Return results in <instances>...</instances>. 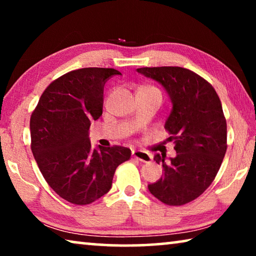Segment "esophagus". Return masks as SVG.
<instances>
[{"instance_id": "1", "label": "esophagus", "mask_w": 256, "mask_h": 256, "mask_svg": "<svg viewBox=\"0 0 256 256\" xmlns=\"http://www.w3.org/2000/svg\"><path fill=\"white\" fill-rule=\"evenodd\" d=\"M132 156L133 158L140 160L142 162H150L151 160H152V156L148 152H146V151H141V150H133Z\"/></svg>"}]
</instances>
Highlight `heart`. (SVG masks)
<instances>
[{"label": "heart", "instance_id": "1", "mask_svg": "<svg viewBox=\"0 0 256 256\" xmlns=\"http://www.w3.org/2000/svg\"><path fill=\"white\" fill-rule=\"evenodd\" d=\"M146 89H152V90H156L154 88H146Z\"/></svg>", "mask_w": 256, "mask_h": 256}]
</instances>
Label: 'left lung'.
I'll use <instances>...</instances> for the list:
<instances>
[{
  "label": "left lung",
  "instance_id": "8db88e82",
  "mask_svg": "<svg viewBox=\"0 0 256 256\" xmlns=\"http://www.w3.org/2000/svg\"><path fill=\"white\" fill-rule=\"evenodd\" d=\"M157 81L170 96L172 112L164 128L174 140L176 157L156 154L164 175L149 184L150 193L168 206L196 200L214 182L227 150V124L222 102L209 82L180 66L136 68Z\"/></svg>",
  "mask_w": 256,
  "mask_h": 256
}]
</instances>
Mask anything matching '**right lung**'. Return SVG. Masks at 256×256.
<instances>
[{"mask_svg": "<svg viewBox=\"0 0 256 256\" xmlns=\"http://www.w3.org/2000/svg\"><path fill=\"white\" fill-rule=\"evenodd\" d=\"M120 74L104 68L68 72L47 86L30 118L32 151L40 170L73 204H90L105 196L116 168L131 157L124 146L94 149L88 134L102 114L104 86Z\"/></svg>", "mask_w": 256, "mask_h": 256, "instance_id": "right-lung-1", "label": "right lung"}]
</instances>
